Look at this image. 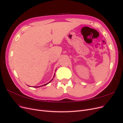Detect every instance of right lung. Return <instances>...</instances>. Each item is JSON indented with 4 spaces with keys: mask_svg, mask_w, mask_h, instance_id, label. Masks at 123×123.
<instances>
[{
    "mask_svg": "<svg viewBox=\"0 0 123 123\" xmlns=\"http://www.w3.org/2000/svg\"><path fill=\"white\" fill-rule=\"evenodd\" d=\"M53 80V79H52ZM52 80L50 81V82H51V81H52ZM50 82H49V83H47V84H44V85H43V86H46V85H47V84H49ZM41 86H37V87H36V88H38V87H41Z\"/></svg>",
    "mask_w": 123,
    "mask_h": 123,
    "instance_id": "add662e5",
    "label": "right lung"
}]
</instances>
